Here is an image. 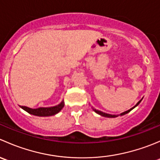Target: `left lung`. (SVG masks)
I'll use <instances>...</instances> for the list:
<instances>
[{
  "instance_id": "obj_1",
  "label": "left lung",
  "mask_w": 160,
  "mask_h": 160,
  "mask_svg": "<svg viewBox=\"0 0 160 160\" xmlns=\"http://www.w3.org/2000/svg\"><path fill=\"white\" fill-rule=\"evenodd\" d=\"M142 100V99L140 100V101H138V102L137 103V104H135V105L134 106L133 108H130L129 110H128V111H124V112L121 113L120 114H108V113H104V112H103V111H99V110H97V109L93 108H92V109H93V111H94V112H96L97 114H100V115L103 116V117H106V118H116V117H118V116H122V115H124V114H128V113L130 112V111H132V109H134L135 107H137V106H138V104H139V103L141 102Z\"/></svg>"
}]
</instances>
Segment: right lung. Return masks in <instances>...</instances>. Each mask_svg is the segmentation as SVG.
Returning a JSON list of instances; mask_svg holds the SVG:
<instances>
[{
  "instance_id": "add662e5",
  "label": "right lung",
  "mask_w": 160,
  "mask_h": 160,
  "mask_svg": "<svg viewBox=\"0 0 160 160\" xmlns=\"http://www.w3.org/2000/svg\"><path fill=\"white\" fill-rule=\"evenodd\" d=\"M23 110L27 111L31 114L39 117H48V116H52L59 113L64 107V101H62L60 104H57L53 107L49 108H31L25 107V106H20Z\"/></svg>"
}]
</instances>
